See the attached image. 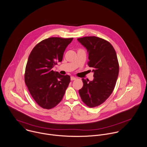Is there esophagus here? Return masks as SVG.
<instances>
[{
    "mask_svg": "<svg viewBox=\"0 0 147 147\" xmlns=\"http://www.w3.org/2000/svg\"><path fill=\"white\" fill-rule=\"evenodd\" d=\"M76 79V78H75V77H74V76H71V80H72V81H73V80H75Z\"/></svg>",
    "mask_w": 147,
    "mask_h": 147,
    "instance_id": "34e87169",
    "label": "esophagus"
}]
</instances>
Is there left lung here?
<instances>
[{
  "label": "left lung",
  "mask_w": 147,
  "mask_h": 147,
  "mask_svg": "<svg viewBox=\"0 0 147 147\" xmlns=\"http://www.w3.org/2000/svg\"><path fill=\"white\" fill-rule=\"evenodd\" d=\"M86 49L88 64L93 68L92 81L82 79L83 86L79 90L82 101L89 107L101 105L112 93L119 74L116 52L110 42L95 36L78 39Z\"/></svg>",
  "instance_id": "1"
}]
</instances>
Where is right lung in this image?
<instances>
[{
	"mask_svg": "<svg viewBox=\"0 0 147 147\" xmlns=\"http://www.w3.org/2000/svg\"><path fill=\"white\" fill-rule=\"evenodd\" d=\"M73 38L50 37L38 43L32 50L25 68V83L35 101L50 109L62 100L71 78L52 68L63 59L67 46Z\"/></svg>",
	"mask_w": 147,
	"mask_h": 147,
	"instance_id": "right-lung-1",
	"label": "right lung"
}]
</instances>
